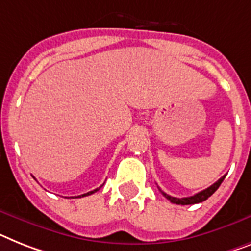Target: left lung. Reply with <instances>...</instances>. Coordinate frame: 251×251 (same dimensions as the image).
Wrapping results in <instances>:
<instances>
[{"label": "left lung", "mask_w": 251, "mask_h": 251, "mask_svg": "<svg viewBox=\"0 0 251 251\" xmlns=\"http://www.w3.org/2000/svg\"><path fill=\"white\" fill-rule=\"evenodd\" d=\"M225 177H226V176H223V177L219 178L218 181L215 182V183H213V185L210 186V187L205 188L204 191L199 192V194H196V195H194V196H190V198H181V199H179V198H173V196H169V195H168V194H165V192L161 191L160 188H159V190H160V192H161V194H163V196H165V198H167L168 200H169V201H171V202H173V204H178V205L198 204V202H202V201H205V200H206V199H208V198H210V196H212L213 194H214V192L217 191V190H218V187H219V186H221V183H222V182H223Z\"/></svg>", "instance_id": "left-lung-1"}]
</instances>
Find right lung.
I'll return each instance as SVG.
<instances>
[{
  "instance_id": "right-lung-1",
  "label": "right lung",
  "mask_w": 251,
  "mask_h": 251,
  "mask_svg": "<svg viewBox=\"0 0 251 251\" xmlns=\"http://www.w3.org/2000/svg\"><path fill=\"white\" fill-rule=\"evenodd\" d=\"M102 187V185L100 186V187H97V188H95V190H93V191H90V192H87V194H83V195H79V196H75V198H83V196H88V195H92V194H95V192L96 191H99V190H100V188Z\"/></svg>"
}]
</instances>
